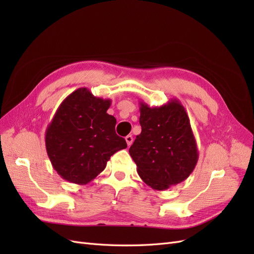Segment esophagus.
I'll return each mask as SVG.
<instances>
[{"label": "esophagus", "instance_id": "obj_1", "mask_svg": "<svg viewBox=\"0 0 254 254\" xmlns=\"http://www.w3.org/2000/svg\"><path fill=\"white\" fill-rule=\"evenodd\" d=\"M125 140H126L127 145L130 146V145L132 144V142H133V137H132V135H127V136L125 137Z\"/></svg>", "mask_w": 254, "mask_h": 254}]
</instances>
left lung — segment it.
<instances>
[{
  "instance_id": "1",
  "label": "left lung",
  "mask_w": 254,
  "mask_h": 254,
  "mask_svg": "<svg viewBox=\"0 0 254 254\" xmlns=\"http://www.w3.org/2000/svg\"><path fill=\"white\" fill-rule=\"evenodd\" d=\"M142 131L129 153L141 179L164 190L186 180L198 161V148L190 119L177 98L160 107L140 102Z\"/></svg>"
}]
</instances>
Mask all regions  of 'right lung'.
<instances>
[{"label": "right lung", "instance_id": "right-lung-1", "mask_svg": "<svg viewBox=\"0 0 254 254\" xmlns=\"http://www.w3.org/2000/svg\"><path fill=\"white\" fill-rule=\"evenodd\" d=\"M110 105V99L79 88L58 107L45 131V147L63 179L87 184L105 170L112 155L127 147L115 133L117 120L107 113Z\"/></svg>", "mask_w": 254, "mask_h": 254}]
</instances>
